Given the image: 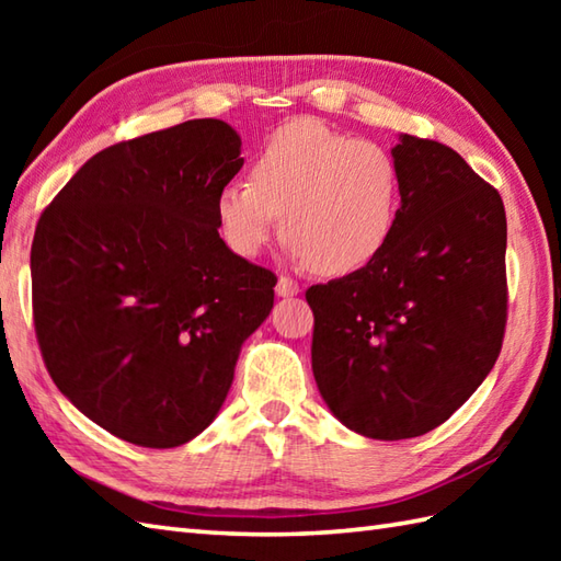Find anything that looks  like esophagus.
<instances>
[{
    "instance_id": "esophagus-1",
    "label": "esophagus",
    "mask_w": 561,
    "mask_h": 561,
    "mask_svg": "<svg viewBox=\"0 0 561 561\" xmlns=\"http://www.w3.org/2000/svg\"><path fill=\"white\" fill-rule=\"evenodd\" d=\"M301 291V284L296 282V279H291V277H279V282H277V294L279 296H296Z\"/></svg>"
}]
</instances>
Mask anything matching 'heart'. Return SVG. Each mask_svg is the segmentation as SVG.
Segmentation results:
<instances>
[{
    "label": "heart",
    "instance_id": "obj_1",
    "mask_svg": "<svg viewBox=\"0 0 561 561\" xmlns=\"http://www.w3.org/2000/svg\"><path fill=\"white\" fill-rule=\"evenodd\" d=\"M400 209V169L392 153L313 117H296L265 139L250 183L217 195L224 241L257 255L282 214L294 255L328 277L359 272L388 248Z\"/></svg>",
    "mask_w": 561,
    "mask_h": 561
}]
</instances>
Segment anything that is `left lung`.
Segmentation results:
<instances>
[{"label":"left lung","instance_id":"obj_1","mask_svg":"<svg viewBox=\"0 0 561 561\" xmlns=\"http://www.w3.org/2000/svg\"><path fill=\"white\" fill-rule=\"evenodd\" d=\"M396 233L371 265L313 284V376L352 432L398 440L432 432L502 352L506 211L458 151L402 135Z\"/></svg>","mask_w":561,"mask_h":561}]
</instances>
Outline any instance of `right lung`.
Instances as JSON below:
<instances>
[{
  "label": "right lung",
  "instance_id": "1",
  "mask_svg": "<svg viewBox=\"0 0 561 561\" xmlns=\"http://www.w3.org/2000/svg\"><path fill=\"white\" fill-rule=\"evenodd\" d=\"M241 165L233 127L187 121L99 151L35 226L47 374L135 446L175 448L205 432L241 344L272 311L274 272L219 238L217 195Z\"/></svg>",
  "mask_w": 561,
  "mask_h": 561
}]
</instances>
